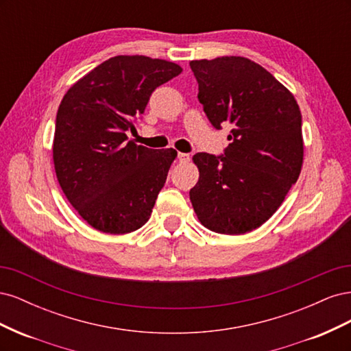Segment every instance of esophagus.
<instances>
[{
    "mask_svg": "<svg viewBox=\"0 0 351 351\" xmlns=\"http://www.w3.org/2000/svg\"><path fill=\"white\" fill-rule=\"evenodd\" d=\"M177 158H178L180 162H189L190 161V156L187 154H183V152H178Z\"/></svg>",
    "mask_w": 351,
    "mask_h": 351,
    "instance_id": "34e87169",
    "label": "esophagus"
}]
</instances>
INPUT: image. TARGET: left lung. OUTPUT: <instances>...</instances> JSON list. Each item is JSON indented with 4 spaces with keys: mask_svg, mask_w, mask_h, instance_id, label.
I'll list each match as a JSON object with an SVG mask.
<instances>
[{
    "mask_svg": "<svg viewBox=\"0 0 351 351\" xmlns=\"http://www.w3.org/2000/svg\"><path fill=\"white\" fill-rule=\"evenodd\" d=\"M190 69L210 124L232 125L224 155H193L199 180L190 202L208 230L244 234L275 214L300 176V108L282 83L249 58L193 60Z\"/></svg>",
    "mask_w": 351,
    "mask_h": 351,
    "instance_id": "1",
    "label": "left lung"
}]
</instances>
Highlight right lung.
Returning <instances> with one entry per match:
<instances>
[{
    "label": "right lung",
    "instance_id": "1",
    "mask_svg": "<svg viewBox=\"0 0 351 351\" xmlns=\"http://www.w3.org/2000/svg\"><path fill=\"white\" fill-rule=\"evenodd\" d=\"M182 71L167 60L117 56L62 98L52 145L56 174L71 206L95 230L127 234L149 219L177 151L127 142L125 132L134 129L152 92Z\"/></svg>",
    "mask_w": 351,
    "mask_h": 351
}]
</instances>
